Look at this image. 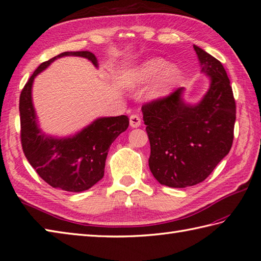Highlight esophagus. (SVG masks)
<instances>
[{"label": "esophagus", "mask_w": 261, "mask_h": 261, "mask_svg": "<svg viewBox=\"0 0 261 261\" xmlns=\"http://www.w3.org/2000/svg\"><path fill=\"white\" fill-rule=\"evenodd\" d=\"M140 124H141L140 116L137 115V114H132L130 116V125H131V127H138V126H140Z\"/></svg>", "instance_id": "1"}]
</instances>
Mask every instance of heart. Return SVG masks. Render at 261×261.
<instances>
[{"instance_id":"b5f03b06","label":"heart","mask_w":261,"mask_h":261,"mask_svg":"<svg viewBox=\"0 0 261 261\" xmlns=\"http://www.w3.org/2000/svg\"><path fill=\"white\" fill-rule=\"evenodd\" d=\"M181 80V70L176 64L167 63L163 58H151L127 69L122 83L125 88L138 90L149 84L146 90L147 100L164 99L174 90Z\"/></svg>"}]
</instances>
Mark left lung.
Returning <instances> with one entry per match:
<instances>
[{
	"label": "left lung",
	"instance_id": "8db88e82",
	"mask_svg": "<svg viewBox=\"0 0 261 261\" xmlns=\"http://www.w3.org/2000/svg\"><path fill=\"white\" fill-rule=\"evenodd\" d=\"M209 88L196 104L176 89L142 106L150 142L149 168L163 186L187 188L206 180L233 144L236 100L222 63L193 45Z\"/></svg>",
	"mask_w": 261,
	"mask_h": 261
}]
</instances>
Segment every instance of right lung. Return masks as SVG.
<instances>
[{
    "label": "right lung",
    "instance_id": "obj_1",
    "mask_svg": "<svg viewBox=\"0 0 261 261\" xmlns=\"http://www.w3.org/2000/svg\"><path fill=\"white\" fill-rule=\"evenodd\" d=\"M64 56L85 58L98 68V61L89 50L64 52L40 64L20 95L21 145L30 165L50 187L69 192H83L103 178L110 147L127 129L129 119L125 115L98 117L68 137L45 134L40 129L33 103V84L40 72Z\"/></svg>",
    "mask_w": 261,
    "mask_h": 261
}]
</instances>
